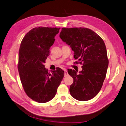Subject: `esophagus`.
I'll return each mask as SVG.
<instances>
[{
    "instance_id": "34e87169",
    "label": "esophagus",
    "mask_w": 126,
    "mask_h": 126,
    "mask_svg": "<svg viewBox=\"0 0 126 126\" xmlns=\"http://www.w3.org/2000/svg\"><path fill=\"white\" fill-rule=\"evenodd\" d=\"M64 77H67V76H68V72L66 69H64Z\"/></svg>"
}]
</instances>
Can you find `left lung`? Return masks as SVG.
Wrapping results in <instances>:
<instances>
[{
    "instance_id": "8db88e82",
    "label": "left lung",
    "mask_w": 126,
    "mask_h": 126,
    "mask_svg": "<svg viewBox=\"0 0 126 126\" xmlns=\"http://www.w3.org/2000/svg\"><path fill=\"white\" fill-rule=\"evenodd\" d=\"M59 37L70 46L75 59L83 65L79 74L68 70L74 79L70 94L79 101L89 100L99 92L106 78L109 61L104 41L92 30L81 27L63 28Z\"/></svg>"
}]
</instances>
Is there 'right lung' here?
Returning a JSON list of instances; mask_svg holds the SVG:
<instances>
[{
  "label": "right lung",
  "instance_id": "add662e5",
  "mask_svg": "<svg viewBox=\"0 0 126 126\" xmlns=\"http://www.w3.org/2000/svg\"><path fill=\"white\" fill-rule=\"evenodd\" d=\"M59 29L34 28L27 33L20 44L18 64L20 80L27 96L39 103L47 102L54 98L64 76L61 68L50 74L44 65Z\"/></svg>",
  "mask_w": 126,
  "mask_h": 126
}]
</instances>
